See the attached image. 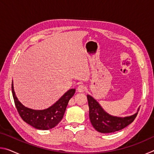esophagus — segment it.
Listing matches in <instances>:
<instances>
[{"label":"esophagus","mask_w":154,"mask_h":154,"mask_svg":"<svg viewBox=\"0 0 154 154\" xmlns=\"http://www.w3.org/2000/svg\"><path fill=\"white\" fill-rule=\"evenodd\" d=\"M85 90V87L83 85H79L77 87V91L79 92H83Z\"/></svg>","instance_id":"obj_1"}]
</instances>
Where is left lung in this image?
<instances>
[{
    "instance_id": "8db88e82",
    "label": "left lung",
    "mask_w": 154,
    "mask_h": 154,
    "mask_svg": "<svg viewBox=\"0 0 154 154\" xmlns=\"http://www.w3.org/2000/svg\"><path fill=\"white\" fill-rule=\"evenodd\" d=\"M87 98L91 124L96 130L101 133H111L124 128L134 120L139 109V107L137 113L130 116H113L106 113L92 96L88 94Z\"/></svg>"
}]
</instances>
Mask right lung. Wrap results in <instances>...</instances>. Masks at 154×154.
<instances>
[{"instance_id":"add662e5","label":"right lung","mask_w":154,"mask_h":154,"mask_svg":"<svg viewBox=\"0 0 154 154\" xmlns=\"http://www.w3.org/2000/svg\"><path fill=\"white\" fill-rule=\"evenodd\" d=\"M12 94L16 109L22 119L27 124L38 130H49L55 127L63 118L69 101L75 92V89H71L64 93L58 101L43 110H35L26 107L21 103L15 95L12 82Z\"/></svg>"}]
</instances>
